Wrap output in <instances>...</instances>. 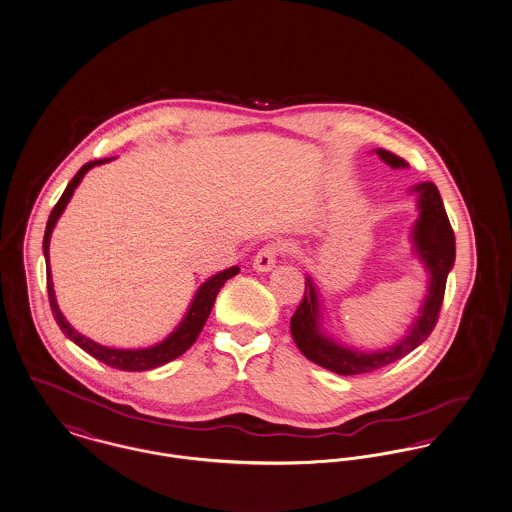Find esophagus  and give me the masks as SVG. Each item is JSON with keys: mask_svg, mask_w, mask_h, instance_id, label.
<instances>
[{"mask_svg": "<svg viewBox=\"0 0 512 512\" xmlns=\"http://www.w3.org/2000/svg\"><path fill=\"white\" fill-rule=\"evenodd\" d=\"M281 250L283 248L277 243L264 244L258 250V254L254 256V269H258V271H271V269L275 268V260L281 254Z\"/></svg>", "mask_w": 512, "mask_h": 512, "instance_id": "34e87169", "label": "esophagus"}]
</instances>
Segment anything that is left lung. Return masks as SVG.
<instances>
[{
  "label": "left lung",
  "mask_w": 512,
  "mask_h": 512,
  "mask_svg": "<svg viewBox=\"0 0 512 512\" xmlns=\"http://www.w3.org/2000/svg\"><path fill=\"white\" fill-rule=\"evenodd\" d=\"M376 154L391 167L406 165L403 158L389 150L377 148ZM412 190L420 194V219L416 221L412 235L416 243V252L431 273L430 295L426 296V302L420 310V318L414 322V327L403 341H399L391 349L377 352L345 349L327 339L320 331V302L316 287L308 277L304 283V296L291 318V333L300 352L325 370H331L339 376L374 372L377 368H383L403 358L410 350L422 345L430 337L437 323L445 296L447 275L455 264V233L437 187L433 183H420Z\"/></svg>",
  "instance_id": "left-lung-1"
}]
</instances>
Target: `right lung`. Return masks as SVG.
Segmentation results:
<instances>
[{"mask_svg":"<svg viewBox=\"0 0 512 512\" xmlns=\"http://www.w3.org/2000/svg\"><path fill=\"white\" fill-rule=\"evenodd\" d=\"M111 160V158H109ZM109 160H96V162H88L82 165L81 169L77 171V175L71 179V183L67 185L65 192L61 194V198L57 200V204L52 210V214L48 217V223H46V233H44V256H46V281H48V298H50V306H52V314H54L55 322L61 327V331L73 341L77 343L82 350H86L88 354H92L96 360L108 364L111 368H117V370H125V372H144V370H152V368H158L163 366L171 360H175L177 356H181L183 352L194 345V341L198 339L204 323L208 320L212 308H214V302H216L217 293L219 289L225 285L227 279H231L233 275L239 273V268L233 266V268L225 269L221 273H217L214 277H210L194 296L192 304H190L189 312L185 316V320L181 322V325L165 339L160 345L156 347H150V349H138V350H121V349H109V347H102L94 341H90L88 337L81 335L79 331H75L69 322L63 318V314L59 312L57 308V302H55L54 295V281H52V271H50V237H52V231H54L55 221L57 217L63 214L67 202L71 200L73 192L77 189V185L81 183L84 173L88 169H92L94 165H100V163L109 162Z\"/></svg>","mask_w":512,"mask_h":512,"instance_id":"right-lung-1","label":"right lung"}]
</instances>
